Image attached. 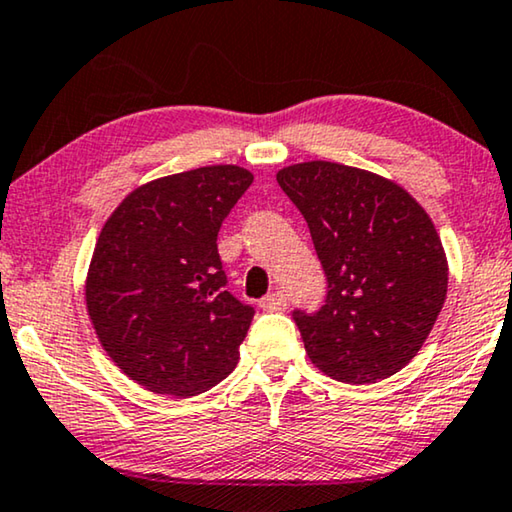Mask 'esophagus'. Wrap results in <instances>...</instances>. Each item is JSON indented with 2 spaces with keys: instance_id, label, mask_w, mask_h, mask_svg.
<instances>
[{
  "instance_id": "34e87169",
  "label": "esophagus",
  "mask_w": 512,
  "mask_h": 512,
  "mask_svg": "<svg viewBox=\"0 0 512 512\" xmlns=\"http://www.w3.org/2000/svg\"><path fill=\"white\" fill-rule=\"evenodd\" d=\"M259 306H262L264 311H283L287 306V297L283 292H269L262 301H259Z\"/></svg>"
}]
</instances>
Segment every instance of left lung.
<instances>
[{"label": "left lung", "mask_w": 512, "mask_h": 512, "mask_svg": "<svg viewBox=\"0 0 512 512\" xmlns=\"http://www.w3.org/2000/svg\"><path fill=\"white\" fill-rule=\"evenodd\" d=\"M327 273V301L294 322L311 362L341 383L390 378L427 341L448 294V259L427 211L390 178L338 162L276 174Z\"/></svg>", "instance_id": "8db88e82"}]
</instances>
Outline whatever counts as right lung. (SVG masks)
Instances as JSON below:
<instances>
[{"mask_svg": "<svg viewBox=\"0 0 512 512\" xmlns=\"http://www.w3.org/2000/svg\"><path fill=\"white\" fill-rule=\"evenodd\" d=\"M253 174L213 164L155 178L104 222L85 306L115 366L136 385L197 397L239 364L253 306L227 292L218 232Z\"/></svg>", "mask_w": 512, "mask_h": 512, "instance_id": "1", "label": "right lung"}]
</instances>
